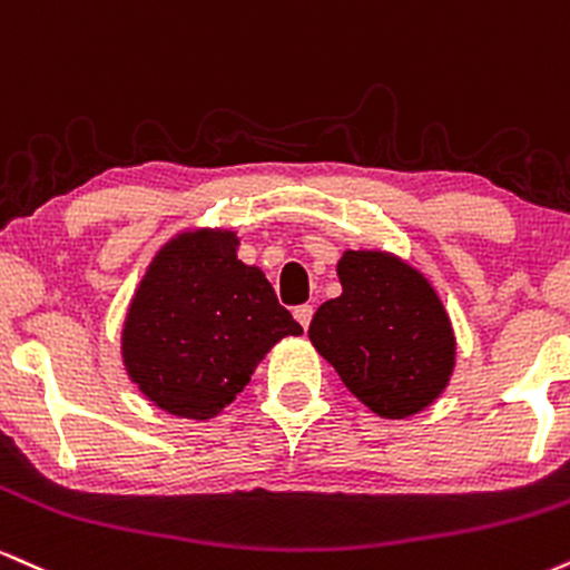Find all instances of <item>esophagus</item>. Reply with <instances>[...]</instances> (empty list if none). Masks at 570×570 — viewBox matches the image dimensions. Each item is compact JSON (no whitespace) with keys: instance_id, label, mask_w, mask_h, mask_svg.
<instances>
[{"instance_id":"obj_1","label":"esophagus","mask_w":570,"mask_h":570,"mask_svg":"<svg viewBox=\"0 0 570 570\" xmlns=\"http://www.w3.org/2000/svg\"><path fill=\"white\" fill-rule=\"evenodd\" d=\"M312 314H314V309H312L309 304H301V306H296V309H293V317L298 320V325L304 327V331H306V327H309V323H312Z\"/></svg>"}]
</instances>
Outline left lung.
Instances as JSON below:
<instances>
[{"mask_svg":"<svg viewBox=\"0 0 570 570\" xmlns=\"http://www.w3.org/2000/svg\"><path fill=\"white\" fill-rule=\"evenodd\" d=\"M341 296L314 312L309 341L360 403L381 419H407L445 392L456 336L434 285L390 250H344Z\"/></svg>","mask_w":570,"mask_h":570,"instance_id":"8db88e82","label":"left lung"}]
</instances>
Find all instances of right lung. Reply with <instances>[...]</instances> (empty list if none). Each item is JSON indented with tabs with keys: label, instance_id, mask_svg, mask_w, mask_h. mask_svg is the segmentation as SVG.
<instances>
[{
	"label": "right lung",
	"instance_id": "obj_1",
	"mask_svg": "<svg viewBox=\"0 0 570 570\" xmlns=\"http://www.w3.org/2000/svg\"><path fill=\"white\" fill-rule=\"evenodd\" d=\"M237 247L239 234L224 226L178 232L154 253L127 306L122 365L170 416L216 419L274 344L304 333Z\"/></svg>",
	"mask_w": 570,
	"mask_h": 570
}]
</instances>
